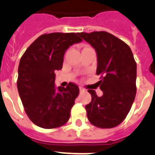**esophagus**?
I'll use <instances>...</instances> for the list:
<instances>
[{
  "label": "esophagus",
  "mask_w": 155,
  "mask_h": 155,
  "mask_svg": "<svg viewBox=\"0 0 155 155\" xmlns=\"http://www.w3.org/2000/svg\"><path fill=\"white\" fill-rule=\"evenodd\" d=\"M79 90H80L81 93H82V92H85V91H86V90H85L84 88L81 87V86H80V87H79Z\"/></svg>",
  "instance_id": "34e87169"
}]
</instances>
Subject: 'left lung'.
Segmentation results:
<instances>
[{"label":"left lung","mask_w":155,"mask_h":155,"mask_svg":"<svg viewBox=\"0 0 155 155\" xmlns=\"http://www.w3.org/2000/svg\"><path fill=\"white\" fill-rule=\"evenodd\" d=\"M97 55L98 86L100 97L89 90L92 100L86 106L88 120L100 128H113L124 120L136 96L137 63L131 49L124 41L107 31L80 32Z\"/></svg>","instance_id":"obj_1"}]
</instances>
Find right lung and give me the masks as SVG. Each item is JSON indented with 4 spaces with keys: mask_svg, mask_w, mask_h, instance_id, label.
Masks as SVG:
<instances>
[{
    "mask_svg": "<svg viewBox=\"0 0 155 155\" xmlns=\"http://www.w3.org/2000/svg\"><path fill=\"white\" fill-rule=\"evenodd\" d=\"M83 40L76 33L44 34L21 58L17 86L25 111L35 124L45 129L62 127L70 117L78 97L77 85L55 87V71L62 69L65 51Z\"/></svg>",
    "mask_w": 155,
    "mask_h": 155,
    "instance_id": "add662e5",
    "label": "right lung"
}]
</instances>
